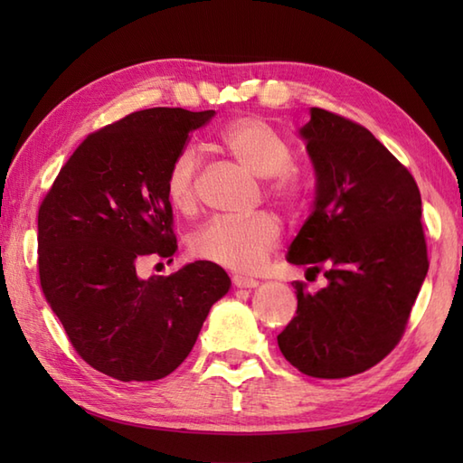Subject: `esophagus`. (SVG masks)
I'll return each mask as SVG.
<instances>
[{
    "label": "esophagus",
    "instance_id": "1",
    "mask_svg": "<svg viewBox=\"0 0 463 463\" xmlns=\"http://www.w3.org/2000/svg\"><path fill=\"white\" fill-rule=\"evenodd\" d=\"M232 284L237 288H254L259 287V280L257 279H249V277H242V274H234L232 277Z\"/></svg>",
    "mask_w": 463,
    "mask_h": 463
}]
</instances>
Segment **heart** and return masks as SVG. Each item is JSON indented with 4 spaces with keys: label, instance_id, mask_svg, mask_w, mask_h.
Returning a JSON list of instances; mask_svg holds the SVG:
<instances>
[{
    "label": "heart",
    "instance_id": "1",
    "mask_svg": "<svg viewBox=\"0 0 463 463\" xmlns=\"http://www.w3.org/2000/svg\"><path fill=\"white\" fill-rule=\"evenodd\" d=\"M222 153L252 175L264 179V191L288 213H298L304 204V184L290 166L294 146L279 129L260 117H241L224 125L216 135ZM199 155L193 146H183L165 173V194L179 213H191L196 206V179ZM282 226L270 213H254L247 219H213L191 237V252L196 259L219 267L254 272L270 252L279 247Z\"/></svg>",
    "mask_w": 463,
    "mask_h": 463
}]
</instances>
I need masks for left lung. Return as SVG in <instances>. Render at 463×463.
<instances>
[{
    "label": "left lung",
    "instance_id": "1",
    "mask_svg": "<svg viewBox=\"0 0 463 463\" xmlns=\"http://www.w3.org/2000/svg\"><path fill=\"white\" fill-rule=\"evenodd\" d=\"M317 199L288 262L324 272L328 287L297 280V317L279 348L312 378H348L396 348L428 274L421 196L414 176L366 127L312 107L300 129Z\"/></svg>",
    "mask_w": 463,
    "mask_h": 463
}]
</instances>
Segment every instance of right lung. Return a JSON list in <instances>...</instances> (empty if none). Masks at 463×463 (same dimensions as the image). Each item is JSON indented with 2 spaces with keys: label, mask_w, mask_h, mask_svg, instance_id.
<instances>
[{
  "label": "right lung",
  "mask_w": 463,
  "mask_h": 463,
  "mask_svg": "<svg viewBox=\"0 0 463 463\" xmlns=\"http://www.w3.org/2000/svg\"><path fill=\"white\" fill-rule=\"evenodd\" d=\"M214 111L153 107L90 133L61 166L37 214V269L75 352L107 376L153 382L189 356L231 279L196 260L141 279L145 259L176 250L165 173Z\"/></svg>",
  "instance_id": "add662e5"
}]
</instances>
